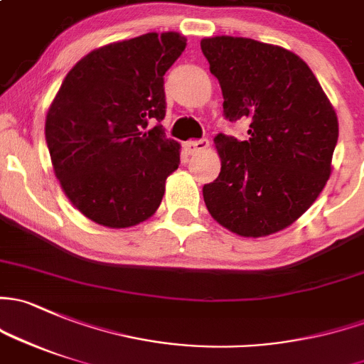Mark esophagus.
<instances>
[{
    "instance_id": "obj_1",
    "label": "esophagus",
    "mask_w": 364,
    "mask_h": 364,
    "mask_svg": "<svg viewBox=\"0 0 364 364\" xmlns=\"http://www.w3.org/2000/svg\"><path fill=\"white\" fill-rule=\"evenodd\" d=\"M208 146H209L208 139H195V141H186V143H185V150L188 151L190 155H193V153L204 151Z\"/></svg>"
}]
</instances>
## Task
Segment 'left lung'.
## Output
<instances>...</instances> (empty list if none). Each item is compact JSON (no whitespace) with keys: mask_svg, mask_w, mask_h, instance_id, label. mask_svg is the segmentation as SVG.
Listing matches in <instances>:
<instances>
[{"mask_svg":"<svg viewBox=\"0 0 364 364\" xmlns=\"http://www.w3.org/2000/svg\"><path fill=\"white\" fill-rule=\"evenodd\" d=\"M230 122L250 120V139L214 137L220 176L204 185L205 208L240 237L293 225L331 174L338 118L311 68L291 50L251 38L200 41Z\"/></svg>","mask_w":364,"mask_h":364,"instance_id":"left-lung-1","label":"left lung"}]
</instances>
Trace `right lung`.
Wrapping results in <instances>:
<instances>
[{
	"instance_id": "right-lung-1",
	"label": "right lung",
	"mask_w": 364,
	"mask_h": 364,
	"mask_svg": "<svg viewBox=\"0 0 364 364\" xmlns=\"http://www.w3.org/2000/svg\"><path fill=\"white\" fill-rule=\"evenodd\" d=\"M186 38L146 33L99 47L64 78L45 120L52 167L71 204L94 223L129 228L159 209L179 166L167 139L164 75Z\"/></svg>"
}]
</instances>
